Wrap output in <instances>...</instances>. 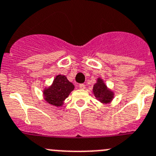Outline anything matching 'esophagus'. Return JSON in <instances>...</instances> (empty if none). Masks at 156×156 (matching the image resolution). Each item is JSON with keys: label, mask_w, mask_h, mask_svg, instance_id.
Listing matches in <instances>:
<instances>
[{"label": "esophagus", "mask_w": 156, "mask_h": 156, "mask_svg": "<svg viewBox=\"0 0 156 156\" xmlns=\"http://www.w3.org/2000/svg\"><path fill=\"white\" fill-rule=\"evenodd\" d=\"M78 87H79L80 89H85V85H84V84H80Z\"/></svg>", "instance_id": "1"}]
</instances>
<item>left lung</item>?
<instances>
[{
  "label": "left lung",
  "mask_w": 156,
  "mask_h": 156,
  "mask_svg": "<svg viewBox=\"0 0 156 156\" xmlns=\"http://www.w3.org/2000/svg\"><path fill=\"white\" fill-rule=\"evenodd\" d=\"M92 92L96 99L103 105L110 104L114 99V92L108 88L101 78H98L96 80V83L93 85Z\"/></svg>",
  "instance_id": "1"
}]
</instances>
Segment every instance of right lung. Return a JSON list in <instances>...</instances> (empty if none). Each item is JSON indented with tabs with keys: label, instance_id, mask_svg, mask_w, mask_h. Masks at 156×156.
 Returning a JSON list of instances; mask_svg holds the SVG:
<instances>
[{
	"label": "right lung",
	"instance_id": "right-lung-1",
	"mask_svg": "<svg viewBox=\"0 0 156 156\" xmlns=\"http://www.w3.org/2000/svg\"><path fill=\"white\" fill-rule=\"evenodd\" d=\"M74 89L75 85L65 75H57L50 86L43 88V99L50 105L60 107L64 105V100Z\"/></svg>",
	"mask_w": 156,
	"mask_h": 156
}]
</instances>
